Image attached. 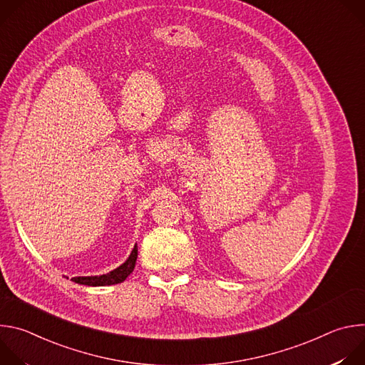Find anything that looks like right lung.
<instances>
[{"mask_svg":"<svg viewBox=\"0 0 365 365\" xmlns=\"http://www.w3.org/2000/svg\"><path fill=\"white\" fill-rule=\"evenodd\" d=\"M137 252H138V250L135 245L127 262L124 264H121L118 269H115L107 274L91 276V277H72V280L75 283L85 284V286H110V284L121 283L133 273V270L135 267V262H137Z\"/></svg>","mask_w":365,"mask_h":365,"instance_id":"obj_1","label":"right lung"}]
</instances>
